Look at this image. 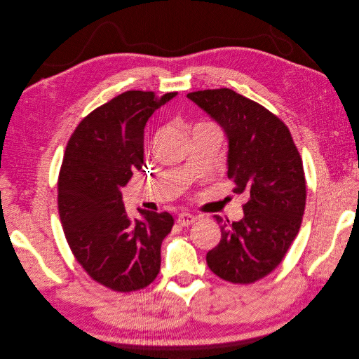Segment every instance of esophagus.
Masks as SVG:
<instances>
[{"instance_id": "34e87169", "label": "esophagus", "mask_w": 359, "mask_h": 359, "mask_svg": "<svg viewBox=\"0 0 359 359\" xmlns=\"http://www.w3.org/2000/svg\"><path fill=\"white\" fill-rule=\"evenodd\" d=\"M177 222L180 226H190L191 224H194L196 222V216L191 215V213H187V212H182L178 215L177 217Z\"/></svg>"}]
</instances>
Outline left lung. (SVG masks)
<instances>
[{"instance_id": "8db88e82", "label": "left lung", "mask_w": 359, "mask_h": 359, "mask_svg": "<svg viewBox=\"0 0 359 359\" xmlns=\"http://www.w3.org/2000/svg\"><path fill=\"white\" fill-rule=\"evenodd\" d=\"M224 130L226 169L233 193L244 194V216H215L222 238L208 266L232 283H252L275 270L299 231L305 209V178L287 127L254 100L231 89L187 95Z\"/></svg>"}]
</instances>
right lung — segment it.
<instances>
[{
	"label": "right lung",
	"mask_w": 359,
	"mask_h": 359,
	"mask_svg": "<svg viewBox=\"0 0 359 359\" xmlns=\"http://www.w3.org/2000/svg\"><path fill=\"white\" fill-rule=\"evenodd\" d=\"M177 92L128 90L90 112L67 144L58 178V210L67 243L88 275L116 292L150 285L174 217L139 209L130 219L123 189L142 170L144 127Z\"/></svg>",
	"instance_id": "1"
}]
</instances>
